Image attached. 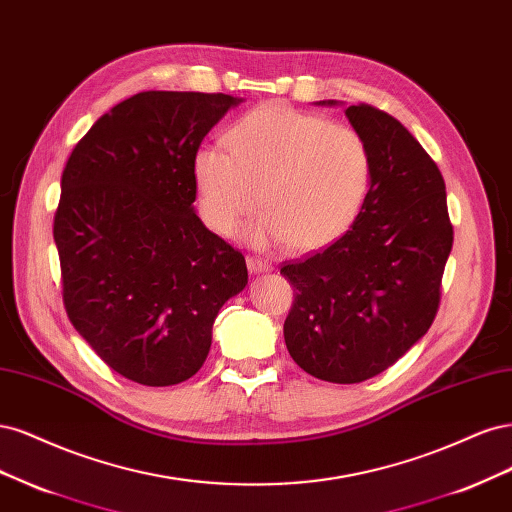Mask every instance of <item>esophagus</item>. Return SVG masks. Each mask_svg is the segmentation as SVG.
I'll return each instance as SVG.
<instances>
[{"label":"esophagus","mask_w":512,"mask_h":512,"mask_svg":"<svg viewBox=\"0 0 512 512\" xmlns=\"http://www.w3.org/2000/svg\"><path fill=\"white\" fill-rule=\"evenodd\" d=\"M246 266H249L251 274H263V272L272 270V263L266 259H259V257H246Z\"/></svg>","instance_id":"obj_1"}]
</instances>
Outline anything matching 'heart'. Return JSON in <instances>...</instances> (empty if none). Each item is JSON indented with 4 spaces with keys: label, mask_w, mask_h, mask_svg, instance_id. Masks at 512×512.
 <instances>
[{
    "label": "heart",
    "mask_w": 512,
    "mask_h": 512,
    "mask_svg": "<svg viewBox=\"0 0 512 512\" xmlns=\"http://www.w3.org/2000/svg\"><path fill=\"white\" fill-rule=\"evenodd\" d=\"M229 151L202 146L193 178L204 221L232 236L259 206L253 244L317 251L357 221L372 183V155L357 129L268 102L227 131Z\"/></svg>",
    "instance_id": "b5f03b06"
}]
</instances>
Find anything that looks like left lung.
Wrapping results in <instances>:
<instances>
[{
  "instance_id": "left-lung-1",
  "label": "left lung",
  "mask_w": 512,
  "mask_h": 512,
  "mask_svg": "<svg viewBox=\"0 0 512 512\" xmlns=\"http://www.w3.org/2000/svg\"><path fill=\"white\" fill-rule=\"evenodd\" d=\"M344 112L372 155L366 204L342 238L280 274L295 295L285 321L289 355L310 376L351 385L393 366L427 334L453 225L444 178L415 136L374 106Z\"/></svg>"
}]
</instances>
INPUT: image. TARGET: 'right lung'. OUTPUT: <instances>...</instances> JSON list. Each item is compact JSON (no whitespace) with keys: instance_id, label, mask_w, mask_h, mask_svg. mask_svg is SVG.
Instances as JSON below:
<instances>
[{"instance_id":"obj_1","label":"right lung","mask_w":512,"mask_h":512,"mask_svg":"<svg viewBox=\"0 0 512 512\" xmlns=\"http://www.w3.org/2000/svg\"><path fill=\"white\" fill-rule=\"evenodd\" d=\"M242 100L142 91L95 121L65 163L53 236L63 306L104 364L168 387L208 357L212 323L246 261L197 217L193 159Z\"/></svg>"}]
</instances>
